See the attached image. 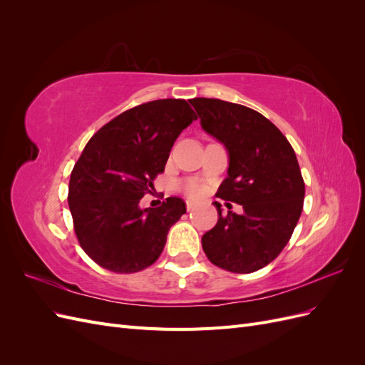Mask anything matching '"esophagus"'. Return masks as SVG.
Wrapping results in <instances>:
<instances>
[{
	"label": "esophagus",
	"mask_w": 365,
	"mask_h": 365,
	"mask_svg": "<svg viewBox=\"0 0 365 365\" xmlns=\"http://www.w3.org/2000/svg\"><path fill=\"white\" fill-rule=\"evenodd\" d=\"M195 207V202L193 201H185V208L187 210H189V212H190V210Z\"/></svg>",
	"instance_id": "esophagus-1"
}]
</instances>
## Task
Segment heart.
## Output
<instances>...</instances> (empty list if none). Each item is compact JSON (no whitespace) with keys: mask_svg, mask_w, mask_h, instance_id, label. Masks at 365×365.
Instances as JSON below:
<instances>
[{"mask_svg":"<svg viewBox=\"0 0 365 365\" xmlns=\"http://www.w3.org/2000/svg\"><path fill=\"white\" fill-rule=\"evenodd\" d=\"M182 190L185 195H189V196H197V195H201L202 187L197 181H187L182 184Z\"/></svg>","mask_w":365,"mask_h":365,"instance_id":"1","label":"heart"}]
</instances>
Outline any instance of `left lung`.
Here are the masks:
<instances>
[{
	"label": "left lung",
	"instance_id": "left-lung-1",
	"mask_svg": "<svg viewBox=\"0 0 365 365\" xmlns=\"http://www.w3.org/2000/svg\"><path fill=\"white\" fill-rule=\"evenodd\" d=\"M190 103L202 129L228 152V176L216 196L240 204L244 213L217 208V224L202 236L208 260L230 272L267 267L288 244L300 219L304 181L289 141L260 113L219 98Z\"/></svg>",
	"mask_w": 365,
	"mask_h": 365
}]
</instances>
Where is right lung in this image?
Masks as SVG:
<instances>
[{"mask_svg": "<svg viewBox=\"0 0 365 365\" xmlns=\"http://www.w3.org/2000/svg\"><path fill=\"white\" fill-rule=\"evenodd\" d=\"M196 118L182 98H163L121 113L88 141L71 172L68 205L77 240L102 268L137 272L160 257L185 204L170 196L161 207L140 208V200Z\"/></svg>", "mask_w": 365, "mask_h": 365, "instance_id": "obj_1", "label": "right lung"}]
</instances>
